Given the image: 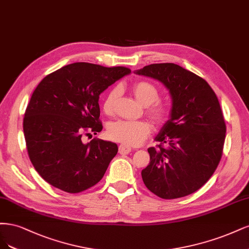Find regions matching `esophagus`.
<instances>
[{"instance_id": "esophagus-1", "label": "esophagus", "mask_w": 249, "mask_h": 249, "mask_svg": "<svg viewBox=\"0 0 249 249\" xmlns=\"http://www.w3.org/2000/svg\"><path fill=\"white\" fill-rule=\"evenodd\" d=\"M131 152V148L128 147L126 145H120L119 146V153L122 154V155H126V154H129Z\"/></svg>"}]
</instances>
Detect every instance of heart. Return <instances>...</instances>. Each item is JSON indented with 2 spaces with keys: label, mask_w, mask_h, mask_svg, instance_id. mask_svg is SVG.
Instances as JSON below:
<instances>
[{
  "label": "heart",
  "mask_w": 249,
  "mask_h": 249,
  "mask_svg": "<svg viewBox=\"0 0 249 249\" xmlns=\"http://www.w3.org/2000/svg\"><path fill=\"white\" fill-rule=\"evenodd\" d=\"M132 93L142 106H150L157 101L159 92L157 88L150 82L139 81L133 84ZM119 96V90H110L102 103V109L107 115L114 114L115 106ZM149 116L156 123H163L168 117V108L160 103H155L148 108ZM152 130V126L146 121H130V120H118L110 123L107 128V134L110 140L123 143L126 146H139L147 139Z\"/></svg>",
  "instance_id": "1"
}]
</instances>
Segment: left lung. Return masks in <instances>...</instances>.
<instances>
[{
    "mask_svg": "<svg viewBox=\"0 0 249 249\" xmlns=\"http://www.w3.org/2000/svg\"><path fill=\"white\" fill-rule=\"evenodd\" d=\"M134 73L162 83L172 97L170 119L148 149L146 187L172 199L194 194L211 178L222 155L226 123L217 96L204 78L174 63L151 64Z\"/></svg>",
    "mask_w": 249,
    "mask_h": 249,
    "instance_id": "obj_1",
    "label": "left lung"
}]
</instances>
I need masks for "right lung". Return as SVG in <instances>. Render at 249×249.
Here are the masks:
<instances>
[{"label": "right lung", "mask_w": 249, "mask_h": 249, "mask_svg": "<svg viewBox=\"0 0 249 249\" xmlns=\"http://www.w3.org/2000/svg\"><path fill=\"white\" fill-rule=\"evenodd\" d=\"M130 72L81 62L40 82L26 109L23 133L31 162L47 183L78 194L102 179L117 143L98 139L84 143L82 136L102 130L99 95Z\"/></svg>", "instance_id": "1"}]
</instances>
